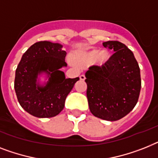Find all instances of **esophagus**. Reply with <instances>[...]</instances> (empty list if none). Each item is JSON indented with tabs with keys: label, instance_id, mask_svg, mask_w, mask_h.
I'll return each instance as SVG.
<instances>
[{
	"label": "esophagus",
	"instance_id": "34e87169",
	"mask_svg": "<svg viewBox=\"0 0 158 158\" xmlns=\"http://www.w3.org/2000/svg\"><path fill=\"white\" fill-rule=\"evenodd\" d=\"M79 79H80V80H82V81H84V80H85V79H86L85 75H81L80 76H79Z\"/></svg>",
	"mask_w": 158,
	"mask_h": 158
}]
</instances>
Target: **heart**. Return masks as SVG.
Masks as SVG:
<instances>
[{"label": "heart", "mask_w": 158, "mask_h": 158, "mask_svg": "<svg viewBox=\"0 0 158 158\" xmlns=\"http://www.w3.org/2000/svg\"><path fill=\"white\" fill-rule=\"evenodd\" d=\"M110 53L108 50L102 49L99 51L95 48L76 52L72 57L74 63L80 67L92 63L102 66L110 61Z\"/></svg>", "instance_id": "obj_1"}]
</instances>
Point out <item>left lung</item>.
<instances>
[{"label":"left lung","instance_id":"obj_1","mask_svg":"<svg viewBox=\"0 0 158 158\" xmlns=\"http://www.w3.org/2000/svg\"><path fill=\"white\" fill-rule=\"evenodd\" d=\"M103 46L114 53L106 65L91 66L85 73L87 97L95 117L117 121L136 105L141 88L140 70L133 52L124 44L106 41Z\"/></svg>","mask_w":158,"mask_h":158}]
</instances>
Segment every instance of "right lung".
Listing matches in <instances>:
<instances>
[{
	"label": "right lung",
	"instance_id": "obj_1",
	"mask_svg": "<svg viewBox=\"0 0 158 158\" xmlns=\"http://www.w3.org/2000/svg\"><path fill=\"white\" fill-rule=\"evenodd\" d=\"M66 52L62 45L50 41H39L28 48L16 69L15 89L20 106L37 118H52L65 106L67 95L79 78L66 79L61 68ZM45 74L48 81L39 83V76Z\"/></svg>",
	"mask_w": 158,
	"mask_h": 158
}]
</instances>
